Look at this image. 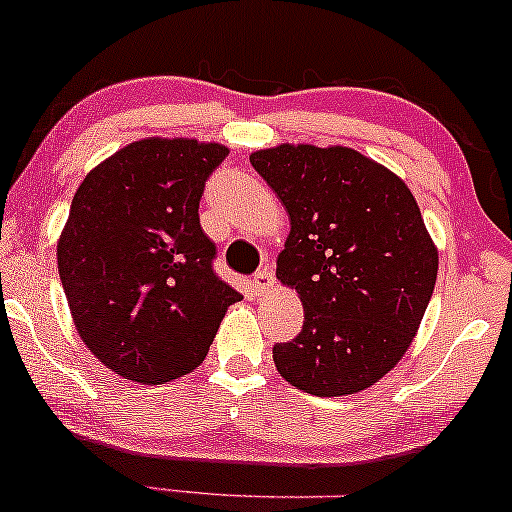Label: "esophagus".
<instances>
[{
  "instance_id": "1",
  "label": "esophagus",
  "mask_w": 512,
  "mask_h": 512,
  "mask_svg": "<svg viewBox=\"0 0 512 512\" xmlns=\"http://www.w3.org/2000/svg\"><path fill=\"white\" fill-rule=\"evenodd\" d=\"M252 286H255V291L257 293H264V291H269L274 286V274H272V269H260V272H257L255 276H252Z\"/></svg>"
}]
</instances>
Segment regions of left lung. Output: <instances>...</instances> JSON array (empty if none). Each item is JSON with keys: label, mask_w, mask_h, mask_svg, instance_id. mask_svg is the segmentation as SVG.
I'll return each instance as SVG.
<instances>
[{"label": "left lung", "mask_w": 512, "mask_h": 512, "mask_svg": "<svg viewBox=\"0 0 512 512\" xmlns=\"http://www.w3.org/2000/svg\"><path fill=\"white\" fill-rule=\"evenodd\" d=\"M289 211L276 279L296 289L303 330L274 344L286 383L354 395L407 354L438 276V248L399 175L349 146L279 144L250 156Z\"/></svg>", "instance_id": "1"}]
</instances>
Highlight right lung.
<instances>
[{
	"label": "right lung",
	"instance_id": "obj_1",
	"mask_svg": "<svg viewBox=\"0 0 512 512\" xmlns=\"http://www.w3.org/2000/svg\"><path fill=\"white\" fill-rule=\"evenodd\" d=\"M226 156L216 142L146 137L76 190L57 269L81 342L122 378L192 373L243 298L214 274L216 245L199 226L204 182Z\"/></svg>",
	"mask_w": 512,
	"mask_h": 512
}]
</instances>
